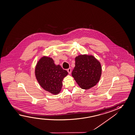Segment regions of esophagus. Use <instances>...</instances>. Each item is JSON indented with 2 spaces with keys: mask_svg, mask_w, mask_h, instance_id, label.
I'll use <instances>...</instances> for the list:
<instances>
[{
  "mask_svg": "<svg viewBox=\"0 0 135 135\" xmlns=\"http://www.w3.org/2000/svg\"><path fill=\"white\" fill-rule=\"evenodd\" d=\"M68 73L69 74H70L71 73V68H69V69H68Z\"/></svg>",
  "mask_w": 135,
  "mask_h": 135,
  "instance_id": "esophagus-1",
  "label": "esophagus"
}]
</instances>
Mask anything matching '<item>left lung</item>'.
<instances>
[{"mask_svg": "<svg viewBox=\"0 0 135 135\" xmlns=\"http://www.w3.org/2000/svg\"><path fill=\"white\" fill-rule=\"evenodd\" d=\"M102 73L100 63L93 56L80 55L75 58L72 75L80 88L88 90L99 82Z\"/></svg>", "mask_w": 135, "mask_h": 135, "instance_id": "8db88e82", "label": "left lung"}]
</instances>
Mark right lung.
Instances as JSON below:
<instances>
[{
  "mask_svg": "<svg viewBox=\"0 0 135 135\" xmlns=\"http://www.w3.org/2000/svg\"><path fill=\"white\" fill-rule=\"evenodd\" d=\"M68 75L60 65L54 64L53 59L43 56L38 60L35 68V75L41 87L51 94L60 92L62 81Z\"/></svg>",
  "mask_w": 135,
  "mask_h": 135,
  "instance_id": "obj_1",
  "label": "right lung"
}]
</instances>
